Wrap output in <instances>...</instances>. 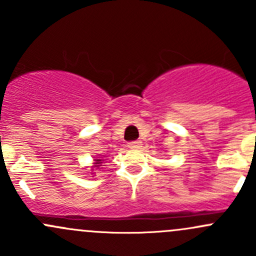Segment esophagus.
Segmentation results:
<instances>
[{
	"mask_svg": "<svg viewBox=\"0 0 256 256\" xmlns=\"http://www.w3.org/2000/svg\"><path fill=\"white\" fill-rule=\"evenodd\" d=\"M141 144H142L141 141H131V142L128 144V147H130V148H140Z\"/></svg>",
	"mask_w": 256,
	"mask_h": 256,
	"instance_id": "obj_1",
	"label": "esophagus"
}]
</instances>
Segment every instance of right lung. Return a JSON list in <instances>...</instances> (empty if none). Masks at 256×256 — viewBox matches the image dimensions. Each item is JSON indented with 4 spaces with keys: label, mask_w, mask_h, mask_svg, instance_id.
<instances>
[{
    "label": "right lung",
    "mask_w": 256,
    "mask_h": 256,
    "mask_svg": "<svg viewBox=\"0 0 256 256\" xmlns=\"http://www.w3.org/2000/svg\"><path fill=\"white\" fill-rule=\"evenodd\" d=\"M100 164H102V160H95V164H96V167H99Z\"/></svg>",
    "instance_id": "1"
}]
</instances>
